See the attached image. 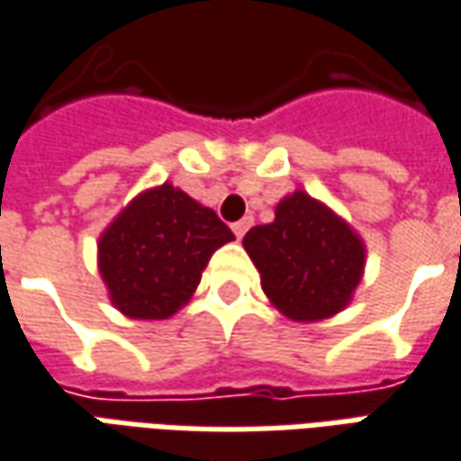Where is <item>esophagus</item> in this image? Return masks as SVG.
<instances>
[{"instance_id": "34e87169", "label": "esophagus", "mask_w": 461, "mask_h": 461, "mask_svg": "<svg viewBox=\"0 0 461 461\" xmlns=\"http://www.w3.org/2000/svg\"><path fill=\"white\" fill-rule=\"evenodd\" d=\"M249 227H252V217H244V220L234 221V224H231V231L237 234V240H241V237H244V231L249 230Z\"/></svg>"}]
</instances>
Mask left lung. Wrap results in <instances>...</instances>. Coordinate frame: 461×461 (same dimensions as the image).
<instances>
[{
    "mask_svg": "<svg viewBox=\"0 0 461 461\" xmlns=\"http://www.w3.org/2000/svg\"><path fill=\"white\" fill-rule=\"evenodd\" d=\"M241 244L267 299L292 321L307 324L339 314L365 276V240L302 189L279 199L275 221L252 227Z\"/></svg>",
    "mask_w": 461,
    "mask_h": 461,
    "instance_id": "obj_1",
    "label": "left lung"
}]
</instances>
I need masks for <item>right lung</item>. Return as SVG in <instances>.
<instances>
[{
	"label": "right lung",
	"mask_w": 461,
	"mask_h": 461,
	"mask_svg": "<svg viewBox=\"0 0 461 461\" xmlns=\"http://www.w3.org/2000/svg\"><path fill=\"white\" fill-rule=\"evenodd\" d=\"M231 230L179 186L144 189L96 241L109 302L130 320H169L197 289L209 257Z\"/></svg>",
	"instance_id": "right-lung-1"
}]
</instances>
